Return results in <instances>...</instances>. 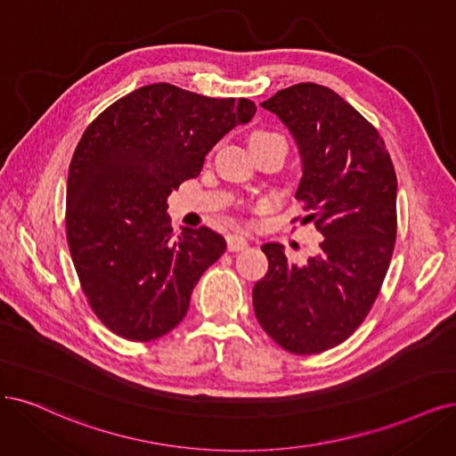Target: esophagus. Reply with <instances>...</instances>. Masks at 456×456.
I'll use <instances>...</instances> for the list:
<instances>
[{"label": "esophagus", "instance_id": "34e87169", "mask_svg": "<svg viewBox=\"0 0 456 456\" xmlns=\"http://www.w3.org/2000/svg\"><path fill=\"white\" fill-rule=\"evenodd\" d=\"M246 248H248L246 239L239 237V234H229V237H227V249L229 251H242Z\"/></svg>", "mask_w": 456, "mask_h": 456}]
</instances>
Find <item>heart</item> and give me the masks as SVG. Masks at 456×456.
<instances>
[{
    "label": "heart",
    "instance_id": "1",
    "mask_svg": "<svg viewBox=\"0 0 456 456\" xmlns=\"http://www.w3.org/2000/svg\"><path fill=\"white\" fill-rule=\"evenodd\" d=\"M268 139H280V141H283V137H281V134H278V133L259 129V131H254V133H251L249 144H256V142H259V141H268Z\"/></svg>",
    "mask_w": 456,
    "mask_h": 456
}]
</instances>
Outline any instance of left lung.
Instances as JSON below:
<instances>
[{
  "mask_svg": "<svg viewBox=\"0 0 456 456\" xmlns=\"http://www.w3.org/2000/svg\"><path fill=\"white\" fill-rule=\"evenodd\" d=\"M261 107L293 133L302 224L323 240L305 266L289 263L281 244H265L268 273L254 288V310L280 347L315 355L347 340L379 295L396 240V173L378 129L327 86L300 82Z\"/></svg>",
  "mask_w": 456,
  "mask_h": 456,
  "instance_id": "1",
  "label": "left lung"
}]
</instances>
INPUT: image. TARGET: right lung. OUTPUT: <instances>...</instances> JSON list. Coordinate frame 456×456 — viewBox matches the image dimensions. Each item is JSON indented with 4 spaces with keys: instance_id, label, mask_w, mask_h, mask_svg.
<instances>
[{
    "instance_id": "1",
    "label": "right lung",
    "mask_w": 456,
    "mask_h": 456,
    "mask_svg": "<svg viewBox=\"0 0 456 456\" xmlns=\"http://www.w3.org/2000/svg\"><path fill=\"white\" fill-rule=\"evenodd\" d=\"M256 110L244 97L158 82L114 101L82 133L67 178V244L92 312L116 336L151 342L188 314L225 240L208 227L176 234L167 199Z\"/></svg>"
}]
</instances>
